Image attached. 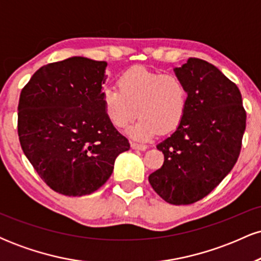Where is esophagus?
Masks as SVG:
<instances>
[{
    "instance_id": "34e87169",
    "label": "esophagus",
    "mask_w": 261,
    "mask_h": 261,
    "mask_svg": "<svg viewBox=\"0 0 261 261\" xmlns=\"http://www.w3.org/2000/svg\"><path fill=\"white\" fill-rule=\"evenodd\" d=\"M131 147H133L134 149H141V151H145V149L147 148V146L142 145V143H137V142H134V141H131Z\"/></svg>"
}]
</instances>
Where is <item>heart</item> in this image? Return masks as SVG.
I'll return each mask as SVG.
<instances>
[{
  "label": "heart",
  "instance_id": "1",
  "mask_svg": "<svg viewBox=\"0 0 261 261\" xmlns=\"http://www.w3.org/2000/svg\"><path fill=\"white\" fill-rule=\"evenodd\" d=\"M118 88L106 87L100 101L108 120L122 128L141 116L128 130L133 137L149 140L180 126L189 106L188 87L180 77L145 67H131L118 79Z\"/></svg>",
  "mask_w": 261,
  "mask_h": 261
}]
</instances>
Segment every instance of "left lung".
Segmentation results:
<instances>
[{
    "instance_id": "left-lung-1",
    "label": "left lung",
    "mask_w": 261,
    "mask_h": 261,
    "mask_svg": "<svg viewBox=\"0 0 261 261\" xmlns=\"http://www.w3.org/2000/svg\"><path fill=\"white\" fill-rule=\"evenodd\" d=\"M174 72L188 87V110L180 126L157 145L164 162L148 181L164 201L190 205L208 195L234 167L247 113L238 87L216 66L190 58Z\"/></svg>"
}]
</instances>
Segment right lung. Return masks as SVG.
<instances>
[{
	"instance_id": "right-lung-1",
	"label": "right lung",
	"mask_w": 261,
	"mask_h": 261,
	"mask_svg": "<svg viewBox=\"0 0 261 261\" xmlns=\"http://www.w3.org/2000/svg\"><path fill=\"white\" fill-rule=\"evenodd\" d=\"M106 67V61L73 56L39 68L20 92V146L39 176L62 195L94 193L130 148L101 106Z\"/></svg>"
}]
</instances>
